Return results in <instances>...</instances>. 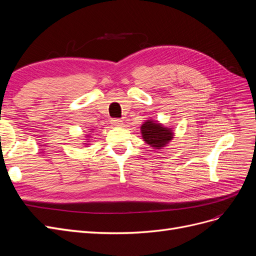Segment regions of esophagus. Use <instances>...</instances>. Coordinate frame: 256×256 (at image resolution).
<instances>
[{
	"mask_svg": "<svg viewBox=\"0 0 256 256\" xmlns=\"http://www.w3.org/2000/svg\"><path fill=\"white\" fill-rule=\"evenodd\" d=\"M111 124L113 126H122V120H118V118H114L111 120Z\"/></svg>",
	"mask_w": 256,
	"mask_h": 256,
	"instance_id": "1",
	"label": "esophagus"
}]
</instances>
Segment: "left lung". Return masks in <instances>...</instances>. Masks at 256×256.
I'll return each mask as SVG.
<instances>
[{"mask_svg":"<svg viewBox=\"0 0 256 256\" xmlns=\"http://www.w3.org/2000/svg\"><path fill=\"white\" fill-rule=\"evenodd\" d=\"M141 134L145 143L154 150L164 148L174 138L172 128H168L158 120H147L142 124Z\"/></svg>","mask_w":256,"mask_h":256,"instance_id":"obj_1","label":"left lung"}]
</instances>
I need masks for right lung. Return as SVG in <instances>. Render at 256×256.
I'll return each instance as SVG.
<instances>
[{
  "instance_id": "obj_1",
  "label": "right lung",
  "mask_w": 256,
  "mask_h": 256,
  "mask_svg": "<svg viewBox=\"0 0 256 256\" xmlns=\"http://www.w3.org/2000/svg\"><path fill=\"white\" fill-rule=\"evenodd\" d=\"M90 132H92V131H90ZM84 145H88V143H84Z\"/></svg>"
}]
</instances>
